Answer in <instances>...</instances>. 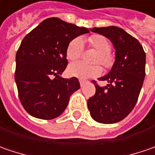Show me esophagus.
Returning <instances> with one entry per match:
<instances>
[{"label": "esophagus", "instance_id": "1", "mask_svg": "<svg viewBox=\"0 0 155 155\" xmlns=\"http://www.w3.org/2000/svg\"><path fill=\"white\" fill-rule=\"evenodd\" d=\"M79 83H80V86L83 87V86H84V84L86 83V81L82 80V79H81V80H79Z\"/></svg>", "mask_w": 155, "mask_h": 155}]
</instances>
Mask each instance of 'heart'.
<instances>
[{
    "label": "heart",
    "instance_id": "heart-1",
    "mask_svg": "<svg viewBox=\"0 0 155 155\" xmlns=\"http://www.w3.org/2000/svg\"><path fill=\"white\" fill-rule=\"evenodd\" d=\"M88 42L98 52L94 62L100 63L105 68H110L114 64V57L110 54L111 43L109 39L102 35H92L88 39ZM84 49V42L81 38H75L67 45L66 58L70 61H75L79 58ZM68 73L72 77L86 79L97 77L102 73V68L98 64H87L84 62H75L68 67Z\"/></svg>",
    "mask_w": 155,
    "mask_h": 155
}]
</instances>
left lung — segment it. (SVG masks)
I'll return each mask as SVG.
<instances>
[{"mask_svg": "<svg viewBox=\"0 0 155 155\" xmlns=\"http://www.w3.org/2000/svg\"><path fill=\"white\" fill-rule=\"evenodd\" d=\"M91 31L112 42L116 59L110 72L98 78L109 84L101 87L92 81L96 93L88 100V109L96 122L116 123L128 116L138 100L146 74V53L140 42L122 28L93 27Z\"/></svg>", "mask_w": 155, "mask_h": 155, "instance_id": "1", "label": "left lung"}]
</instances>
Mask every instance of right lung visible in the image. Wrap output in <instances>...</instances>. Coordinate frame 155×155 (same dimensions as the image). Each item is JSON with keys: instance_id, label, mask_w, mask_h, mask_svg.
Instances as JSON below:
<instances>
[{"instance_id": "right-lung-1", "label": "right lung", "mask_w": 155, "mask_h": 155, "mask_svg": "<svg viewBox=\"0 0 155 155\" xmlns=\"http://www.w3.org/2000/svg\"><path fill=\"white\" fill-rule=\"evenodd\" d=\"M85 27L49 18L25 36L16 53L15 79L19 98L28 114L51 120L66 109L71 94L80 88L77 78L60 77L68 64L66 48Z\"/></svg>"}]
</instances>
